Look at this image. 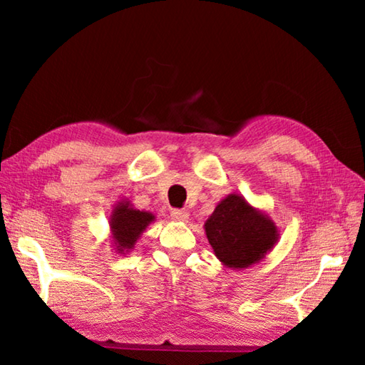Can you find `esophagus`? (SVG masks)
Instances as JSON below:
<instances>
[{
  "label": "esophagus",
  "instance_id": "obj_1",
  "mask_svg": "<svg viewBox=\"0 0 365 365\" xmlns=\"http://www.w3.org/2000/svg\"><path fill=\"white\" fill-rule=\"evenodd\" d=\"M170 217H172V220H175V222H187L188 217H190V214L187 211H182V209H174V211L170 212Z\"/></svg>",
  "mask_w": 365,
  "mask_h": 365
}]
</instances>
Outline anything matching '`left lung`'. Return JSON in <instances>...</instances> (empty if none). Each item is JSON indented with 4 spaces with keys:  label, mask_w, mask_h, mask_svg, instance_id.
<instances>
[{
    "label": "left lung",
    "mask_w": 365,
    "mask_h": 365,
    "mask_svg": "<svg viewBox=\"0 0 365 365\" xmlns=\"http://www.w3.org/2000/svg\"><path fill=\"white\" fill-rule=\"evenodd\" d=\"M214 255L225 267L243 270L265 259L279 242V227L243 196L228 195L205 222Z\"/></svg>",
    "instance_id": "left-lung-1"
}]
</instances>
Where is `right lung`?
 Wrapping results in <instances>:
<instances>
[{"mask_svg": "<svg viewBox=\"0 0 365 365\" xmlns=\"http://www.w3.org/2000/svg\"><path fill=\"white\" fill-rule=\"evenodd\" d=\"M154 220H156V215L148 211H140L128 200L117 202L109 215L110 246L115 255L132 252L141 235Z\"/></svg>", "mask_w": 365, "mask_h": 365, "instance_id": "obj_1", "label": "right lung"}]
</instances>
